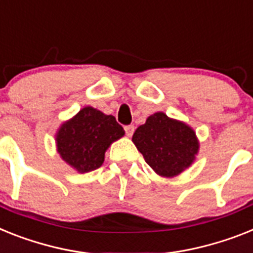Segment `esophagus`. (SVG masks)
Returning <instances> with one entry per match:
<instances>
[{
  "mask_svg": "<svg viewBox=\"0 0 253 253\" xmlns=\"http://www.w3.org/2000/svg\"><path fill=\"white\" fill-rule=\"evenodd\" d=\"M125 131H126L127 136H128V137L132 136L133 131H135V126H133V125H128V126L125 127Z\"/></svg>",
  "mask_w": 253,
  "mask_h": 253,
  "instance_id": "obj_1",
  "label": "esophagus"
}]
</instances>
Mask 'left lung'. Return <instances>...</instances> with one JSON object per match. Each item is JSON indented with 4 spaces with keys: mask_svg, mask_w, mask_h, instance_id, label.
<instances>
[{
    "mask_svg": "<svg viewBox=\"0 0 253 253\" xmlns=\"http://www.w3.org/2000/svg\"><path fill=\"white\" fill-rule=\"evenodd\" d=\"M145 162L157 175L175 177L192 166L199 152V140L182 121L157 112L146 118L132 136Z\"/></svg>",
    "mask_w": 253,
    "mask_h": 253,
    "instance_id": "1",
    "label": "left lung"
}]
</instances>
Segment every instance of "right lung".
<instances>
[{"instance_id":"obj_1","label":"right lung","mask_w":253,"mask_h":253,"mask_svg":"<svg viewBox=\"0 0 253 253\" xmlns=\"http://www.w3.org/2000/svg\"><path fill=\"white\" fill-rule=\"evenodd\" d=\"M125 135L113 116L92 107H84L71 120L60 125L55 143L60 158L80 173L99 169L105 152Z\"/></svg>"}]
</instances>
